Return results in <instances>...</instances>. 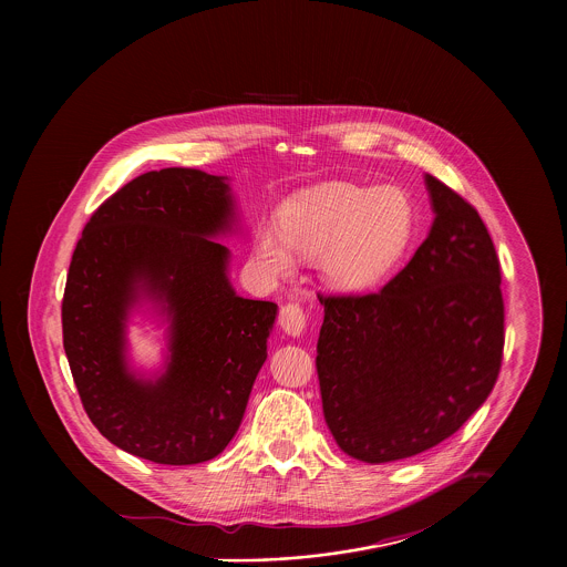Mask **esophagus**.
Masks as SVG:
<instances>
[{"label": "esophagus", "instance_id": "obj_1", "mask_svg": "<svg viewBox=\"0 0 567 567\" xmlns=\"http://www.w3.org/2000/svg\"><path fill=\"white\" fill-rule=\"evenodd\" d=\"M279 324L292 333V336H299L306 327V312L299 303H286L281 306V312H279Z\"/></svg>", "mask_w": 567, "mask_h": 567}]
</instances>
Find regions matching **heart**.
Masks as SVG:
<instances>
[{
	"mask_svg": "<svg viewBox=\"0 0 567 567\" xmlns=\"http://www.w3.org/2000/svg\"><path fill=\"white\" fill-rule=\"evenodd\" d=\"M414 205L395 185L321 183L290 196L279 229L257 231V257L272 275L295 268V250L319 255L324 279L340 290H367L400 261L414 234Z\"/></svg>",
	"mask_w": 567,
	"mask_h": 567,
	"instance_id": "b5f03b06",
	"label": "heart"
}]
</instances>
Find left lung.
<instances>
[{"mask_svg": "<svg viewBox=\"0 0 567 567\" xmlns=\"http://www.w3.org/2000/svg\"><path fill=\"white\" fill-rule=\"evenodd\" d=\"M434 223L369 295H321L317 373L338 447L391 463L450 439L485 404L504 349L499 259L478 212L425 174Z\"/></svg>", "mask_w": 567, "mask_h": 567, "instance_id": "obj_1", "label": "left lung"}]
</instances>
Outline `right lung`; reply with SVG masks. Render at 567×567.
<instances>
[{"instance_id":"add662e5","label":"right lung","mask_w":567,"mask_h":567,"mask_svg":"<svg viewBox=\"0 0 567 567\" xmlns=\"http://www.w3.org/2000/svg\"><path fill=\"white\" fill-rule=\"evenodd\" d=\"M231 218L223 176L165 167L120 187L84 225L63 295V347L91 423L133 456L205 463L240 427L277 306L234 292L229 250L212 240ZM142 293L173 321L171 362L155 383L123 360V324Z\"/></svg>"}]
</instances>
